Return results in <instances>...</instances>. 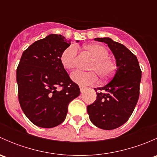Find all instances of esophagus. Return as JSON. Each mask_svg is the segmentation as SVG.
I'll list each match as a JSON object with an SVG mask.
<instances>
[{
	"mask_svg": "<svg viewBox=\"0 0 157 157\" xmlns=\"http://www.w3.org/2000/svg\"><path fill=\"white\" fill-rule=\"evenodd\" d=\"M80 92L83 93H84L85 90H86V87H84V86H80Z\"/></svg>",
	"mask_w": 157,
	"mask_h": 157,
	"instance_id": "esophagus-1",
	"label": "esophagus"
}]
</instances>
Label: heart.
Instances as JSON below:
<instances>
[{
  "label": "heart",
  "mask_w": 157,
  "mask_h": 157,
  "mask_svg": "<svg viewBox=\"0 0 157 157\" xmlns=\"http://www.w3.org/2000/svg\"><path fill=\"white\" fill-rule=\"evenodd\" d=\"M84 48L93 58L88 67L89 70L93 71H74L71 74V80L80 86H87L93 84L97 80L96 72L102 79H106L112 76L115 70V65L109 58L108 49L99 44H90L85 45ZM77 53V47L74 45L64 49L61 55V63L64 68L72 70L75 67Z\"/></svg>",
  "instance_id": "1"
}]
</instances>
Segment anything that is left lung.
<instances>
[{"label": "left lung", "mask_w": 157, "mask_h": 157, "mask_svg": "<svg viewBox=\"0 0 157 157\" xmlns=\"http://www.w3.org/2000/svg\"><path fill=\"white\" fill-rule=\"evenodd\" d=\"M94 40L105 42L116 60L115 76L104 86L95 88L96 99L87 106L90 121L96 127L112 130L128 121L138 101L141 71L137 58L124 45L108 37Z\"/></svg>", "instance_id": "1"}]
</instances>
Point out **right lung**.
I'll use <instances>...</instances> for the list:
<instances>
[{
    "mask_svg": "<svg viewBox=\"0 0 157 157\" xmlns=\"http://www.w3.org/2000/svg\"><path fill=\"white\" fill-rule=\"evenodd\" d=\"M70 45L61 35L50 34L22 54L17 70L19 102L26 116L38 127L61 124L68 104L80 94L78 85L61 63V54ZM58 86L63 90H58Z\"/></svg>",
    "mask_w": 157,
    "mask_h": 157,
    "instance_id": "right-lung-1",
    "label": "right lung"
}]
</instances>
